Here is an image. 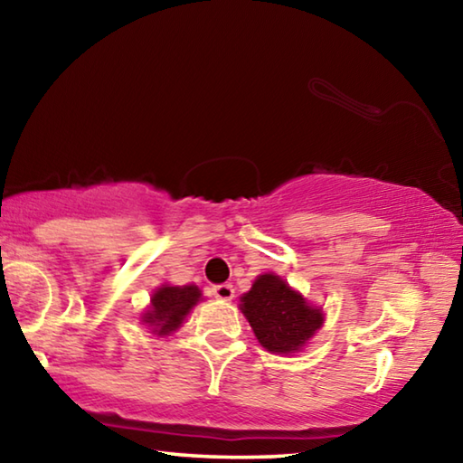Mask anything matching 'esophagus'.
Segmentation results:
<instances>
[{
  "label": "esophagus",
  "mask_w": 463,
  "mask_h": 463,
  "mask_svg": "<svg viewBox=\"0 0 463 463\" xmlns=\"http://www.w3.org/2000/svg\"><path fill=\"white\" fill-rule=\"evenodd\" d=\"M213 296L218 300H232L234 298V288L231 284H221L213 288Z\"/></svg>",
  "instance_id": "obj_1"
}]
</instances>
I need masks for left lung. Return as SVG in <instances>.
Returning a JSON list of instances; mask_svg holds the SVG:
<instances>
[{"mask_svg": "<svg viewBox=\"0 0 463 463\" xmlns=\"http://www.w3.org/2000/svg\"><path fill=\"white\" fill-rule=\"evenodd\" d=\"M241 312L265 349L296 354L323 326V310L312 307L300 292L276 273H263L241 296Z\"/></svg>", "mask_w": 463, "mask_h": 463, "instance_id": "obj_1", "label": "left lung"}]
</instances>
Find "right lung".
<instances>
[{
	"instance_id": "obj_1",
	"label": "right lung",
	"mask_w": 463,
	"mask_h": 463,
	"mask_svg": "<svg viewBox=\"0 0 463 463\" xmlns=\"http://www.w3.org/2000/svg\"><path fill=\"white\" fill-rule=\"evenodd\" d=\"M198 286H161L151 298V307L143 315V323L153 328L155 335H169L182 326L184 318L200 302Z\"/></svg>"
}]
</instances>
